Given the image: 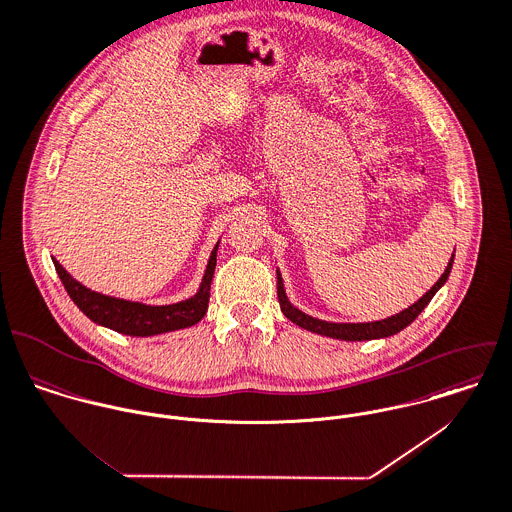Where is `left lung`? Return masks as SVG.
I'll return each instance as SVG.
<instances>
[{
  "mask_svg": "<svg viewBox=\"0 0 512 512\" xmlns=\"http://www.w3.org/2000/svg\"><path fill=\"white\" fill-rule=\"evenodd\" d=\"M453 258H455V252L445 268V272L441 274V278L433 284V288L429 292H425L413 306L401 310L399 314L395 316H389L385 320H377V322H361V324H341V322H326V320H320V318H314L306 312H302L300 308H296L288 296H286V288H284V280H282V274L280 270L278 272V302H280V310L282 314L296 326L308 330V332H314V334H320V336H326V338H334V340L343 341H367V340H379V338H389L393 334H399L401 330H405L425 308L427 304L433 300V296L443 288V284L447 282L449 274H451V268H453Z\"/></svg>",
  "mask_w": 512,
  "mask_h": 512,
  "instance_id": "left-lung-1",
  "label": "left lung"
}]
</instances>
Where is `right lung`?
<instances>
[{"mask_svg": "<svg viewBox=\"0 0 512 512\" xmlns=\"http://www.w3.org/2000/svg\"><path fill=\"white\" fill-rule=\"evenodd\" d=\"M220 240L214 244L204 276L200 280V286L194 296L165 306H151L143 302L123 300L115 296H107L101 292H95L81 282H77L61 264L59 260H53L55 270L69 294V298L75 302V306L97 326L109 328L113 332L133 336V338H151L159 334H167L174 330H184L194 324H198L206 310H208V298H210V284L216 268V252H218Z\"/></svg>", "mask_w": 512, "mask_h": 512, "instance_id": "obj_1", "label": "right lung"}]
</instances>
